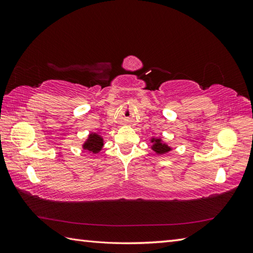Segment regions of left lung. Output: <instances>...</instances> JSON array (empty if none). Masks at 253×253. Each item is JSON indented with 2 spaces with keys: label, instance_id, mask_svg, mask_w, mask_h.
I'll return each instance as SVG.
<instances>
[{
  "label": "left lung",
  "instance_id": "1",
  "mask_svg": "<svg viewBox=\"0 0 253 253\" xmlns=\"http://www.w3.org/2000/svg\"><path fill=\"white\" fill-rule=\"evenodd\" d=\"M150 142L152 143L151 149L158 155L166 154V153H169V151H171V150H173L169 146L168 143H166L165 141H163V139H161V138H154V137H152L151 139H150Z\"/></svg>",
  "mask_w": 253,
  "mask_h": 253
}]
</instances>
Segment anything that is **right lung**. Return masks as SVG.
<instances>
[{
    "label": "right lung",
    "instance_id": "add662e5",
    "mask_svg": "<svg viewBox=\"0 0 253 253\" xmlns=\"http://www.w3.org/2000/svg\"><path fill=\"white\" fill-rule=\"evenodd\" d=\"M104 146V139L96 132H90L87 140L83 143V149L90 153H99Z\"/></svg>",
    "mask_w": 253,
    "mask_h": 253
}]
</instances>
